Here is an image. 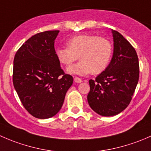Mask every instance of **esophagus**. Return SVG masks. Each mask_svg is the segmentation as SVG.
I'll return each instance as SVG.
<instances>
[{
    "label": "esophagus",
    "instance_id": "34e87169",
    "mask_svg": "<svg viewBox=\"0 0 151 151\" xmlns=\"http://www.w3.org/2000/svg\"><path fill=\"white\" fill-rule=\"evenodd\" d=\"M74 82H75V83H82V82H83V80H82V79L79 78V77H74Z\"/></svg>",
    "mask_w": 151,
    "mask_h": 151
}]
</instances>
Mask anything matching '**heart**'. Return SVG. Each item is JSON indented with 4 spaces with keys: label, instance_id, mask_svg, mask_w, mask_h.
I'll list each match as a JSON object with an SVG mask.
<instances>
[{
    "label": "heart",
    "instance_id": "heart-1",
    "mask_svg": "<svg viewBox=\"0 0 151 151\" xmlns=\"http://www.w3.org/2000/svg\"><path fill=\"white\" fill-rule=\"evenodd\" d=\"M67 46L59 47L55 53L62 64L68 66L78 58L80 63L68 67L71 74H99L109 66L113 46L109 39L95 35H77L69 39Z\"/></svg>",
    "mask_w": 151,
    "mask_h": 151
}]
</instances>
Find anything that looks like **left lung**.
<instances>
[{
  "label": "left lung",
  "mask_w": 151,
  "mask_h": 151,
  "mask_svg": "<svg viewBox=\"0 0 151 151\" xmlns=\"http://www.w3.org/2000/svg\"><path fill=\"white\" fill-rule=\"evenodd\" d=\"M114 52L107 68L95 80H90L88 102L102 116H113L124 110L132 101L139 76L135 49L116 30H112Z\"/></svg>",
  "instance_id": "obj_1"
}]
</instances>
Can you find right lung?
<instances>
[{"label": "right lung", "instance_id": "add662e5", "mask_svg": "<svg viewBox=\"0 0 151 151\" xmlns=\"http://www.w3.org/2000/svg\"><path fill=\"white\" fill-rule=\"evenodd\" d=\"M59 30L36 33L17 51L13 84L25 109L40 119L55 115L63 106L73 77L65 74L54 44Z\"/></svg>", "mask_w": 151, "mask_h": 151}]
</instances>
